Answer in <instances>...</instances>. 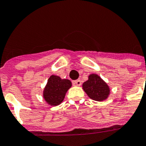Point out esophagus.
<instances>
[{
    "label": "esophagus",
    "mask_w": 146,
    "mask_h": 146,
    "mask_svg": "<svg viewBox=\"0 0 146 146\" xmlns=\"http://www.w3.org/2000/svg\"><path fill=\"white\" fill-rule=\"evenodd\" d=\"M73 83V85H75V86H80V85H82V82H81V80L78 79V80H75V81H73L72 82Z\"/></svg>",
    "instance_id": "obj_1"
}]
</instances>
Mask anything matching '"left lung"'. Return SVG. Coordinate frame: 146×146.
<instances>
[{"label": "left lung", "instance_id": "1", "mask_svg": "<svg viewBox=\"0 0 146 146\" xmlns=\"http://www.w3.org/2000/svg\"><path fill=\"white\" fill-rule=\"evenodd\" d=\"M82 88L90 98L98 102L106 100L110 94L108 85L96 74H90L88 81L83 83Z\"/></svg>", "mask_w": 146, "mask_h": 146}]
</instances>
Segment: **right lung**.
Masks as SVG:
<instances>
[{"mask_svg": "<svg viewBox=\"0 0 146 146\" xmlns=\"http://www.w3.org/2000/svg\"><path fill=\"white\" fill-rule=\"evenodd\" d=\"M72 87V82L68 79H61L57 75H51L48 78L43 92V97L50 106L60 105L65 97L68 90Z\"/></svg>", "mask_w": 146, "mask_h": 146, "instance_id": "add662e5", "label": "right lung"}]
</instances>
